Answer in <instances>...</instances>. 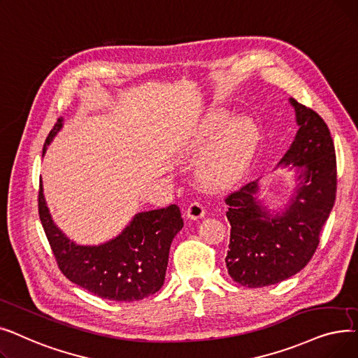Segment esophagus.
Wrapping results in <instances>:
<instances>
[{
	"label": "esophagus",
	"mask_w": 358,
	"mask_h": 358,
	"mask_svg": "<svg viewBox=\"0 0 358 358\" xmlns=\"http://www.w3.org/2000/svg\"><path fill=\"white\" fill-rule=\"evenodd\" d=\"M186 215H188L189 220H199L206 215V208H203L201 202H191V206L186 210Z\"/></svg>",
	"instance_id": "obj_1"
}]
</instances>
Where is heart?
Listing matches in <instances>:
<instances>
[{
    "mask_svg": "<svg viewBox=\"0 0 358 358\" xmlns=\"http://www.w3.org/2000/svg\"><path fill=\"white\" fill-rule=\"evenodd\" d=\"M229 115L217 112L203 122L196 134L192 151L199 155L220 134L199 167V179L208 188H220L242 173L258 141V127L249 116H237L229 121Z\"/></svg>",
    "mask_w": 358,
    "mask_h": 358,
    "instance_id": "heart-1",
    "label": "heart"
}]
</instances>
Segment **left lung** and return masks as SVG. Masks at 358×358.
<instances>
[{
	"instance_id": "8db88e82",
	"label": "left lung",
	"mask_w": 358,
	"mask_h": 358,
	"mask_svg": "<svg viewBox=\"0 0 358 358\" xmlns=\"http://www.w3.org/2000/svg\"><path fill=\"white\" fill-rule=\"evenodd\" d=\"M299 131L277 167L296 172L293 194L282 208L269 210L259 179L226 198L231 231L226 265L230 277L257 288L296 275L312 259L336 194L335 148L328 125L312 109L288 99Z\"/></svg>"
}]
</instances>
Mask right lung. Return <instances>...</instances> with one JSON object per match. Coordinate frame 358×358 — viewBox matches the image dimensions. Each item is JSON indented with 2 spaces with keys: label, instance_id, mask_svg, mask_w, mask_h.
<instances>
[{
  "label": "right lung",
  "instance_id": "obj_1",
  "mask_svg": "<svg viewBox=\"0 0 358 358\" xmlns=\"http://www.w3.org/2000/svg\"><path fill=\"white\" fill-rule=\"evenodd\" d=\"M64 127L59 117L49 132L42 157ZM39 217L62 274L101 299L143 300L157 293L166 277L170 245L183 227L178 206L137 213L113 239L100 245H78L57 224L49 213L41 180Z\"/></svg>",
  "mask_w": 358,
  "mask_h": 358
}]
</instances>
